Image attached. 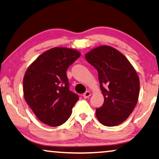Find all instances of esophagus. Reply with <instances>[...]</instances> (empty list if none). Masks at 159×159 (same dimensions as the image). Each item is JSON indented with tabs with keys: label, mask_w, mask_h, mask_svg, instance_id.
I'll return each mask as SVG.
<instances>
[{
	"label": "esophagus",
	"mask_w": 159,
	"mask_h": 159,
	"mask_svg": "<svg viewBox=\"0 0 159 159\" xmlns=\"http://www.w3.org/2000/svg\"><path fill=\"white\" fill-rule=\"evenodd\" d=\"M91 92H90V91H86V92H85L84 94H83V96L84 97V98H89V97L91 96Z\"/></svg>",
	"instance_id": "1"
}]
</instances>
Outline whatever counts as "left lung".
Masks as SVG:
<instances>
[{
  "label": "left lung",
  "instance_id": "1",
  "mask_svg": "<svg viewBox=\"0 0 159 159\" xmlns=\"http://www.w3.org/2000/svg\"><path fill=\"white\" fill-rule=\"evenodd\" d=\"M98 70L104 103L96 109V118L106 126L118 125L127 119L138 102L140 82L126 57L114 48L101 46L85 55Z\"/></svg>",
  "mask_w": 159,
  "mask_h": 159
}]
</instances>
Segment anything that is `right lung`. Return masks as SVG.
Returning a JSON list of instances; mask_svg holds the SVG:
<instances>
[{"label": "right lung", "mask_w": 159, "mask_h": 159, "mask_svg": "<svg viewBox=\"0 0 159 159\" xmlns=\"http://www.w3.org/2000/svg\"><path fill=\"white\" fill-rule=\"evenodd\" d=\"M80 56L75 49L55 47L27 68L23 80L25 101L43 124L58 126L71 115L79 96L69 90L66 70Z\"/></svg>", "instance_id": "right-lung-1"}]
</instances>
